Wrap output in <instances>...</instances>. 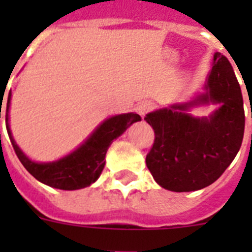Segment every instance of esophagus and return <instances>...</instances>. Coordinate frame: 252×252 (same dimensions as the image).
<instances>
[{
  "instance_id": "1",
  "label": "esophagus",
  "mask_w": 252,
  "mask_h": 252,
  "mask_svg": "<svg viewBox=\"0 0 252 252\" xmlns=\"http://www.w3.org/2000/svg\"><path fill=\"white\" fill-rule=\"evenodd\" d=\"M153 108V103L149 101H144V102H140L139 104H137L136 107H135V110H136V112L139 113L141 117H145L146 113L149 112V111Z\"/></svg>"
}]
</instances>
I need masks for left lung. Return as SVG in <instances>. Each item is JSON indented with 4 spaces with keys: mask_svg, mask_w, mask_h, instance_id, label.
I'll return each mask as SVG.
<instances>
[{
    "mask_svg": "<svg viewBox=\"0 0 252 252\" xmlns=\"http://www.w3.org/2000/svg\"><path fill=\"white\" fill-rule=\"evenodd\" d=\"M203 90L190 101L153 111L144 119L155 132L146 165L155 182L168 190L192 192L211 186L241 148L244 99L232 65L221 53L213 55ZM211 103L219 106L211 115L189 113Z\"/></svg>",
    "mask_w": 252,
    "mask_h": 252,
    "instance_id": "left-lung-1",
    "label": "left lung"
}]
</instances>
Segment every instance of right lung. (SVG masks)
<instances>
[{
	"label": "right lung",
	"mask_w": 252,
	"mask_h": 252,
	"mask_svg": "<svg viewBox=\"0 0 252 252\" xmlns=\"http://www.w3.org/2000/svg\"><path fill=\"white\" fill-rule=\"evenodd\" d=\"M11 91L6 106V127L8 137L21 164L35 179L51 188L75 190L90 187L98 179L104 168L106 153L115 139L121 136L131 125L141 121L137 113H121L104 120L74 151L55 161L37 162L31 160L19 145L11 132L10 124Z\"/></svg>",
	"instance_id": "obj_1"
}]
</instances>
